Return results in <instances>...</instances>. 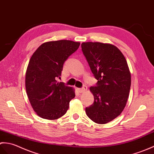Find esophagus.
I'll return each instance as SVG.
<instances>
[{
	"mask_svg": "<svg viewBox=\"0 0 154 154\" xmlns=\"http://www.w3.org/2000/svg\"><path fill=\"white\" fill-rule=\"evenodd\" d=\"M87 89H88V88L86 86H84L82 88H78L77 90L78 92H79V93H83V92L86 91L87 90Z\"/></svg>",
	"mask_w": 154,
	"mask_h": 154,
	"instance_id": "34e87169",
	"label": "esophagus"
}]
</instances>
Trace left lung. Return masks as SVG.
<instances>
[{
	"mask_svg": "<svg viewBox=\"0 0 154 154\" xmlns=\"http://www.w3.org/2000/svg\"><path fill=\"white\" fill-rule=\"evenodd\" d=\"M81 47L97 80L90 88L94 101L86 108V115L95 123H107L121 113L128 100L131 76L127 62L121 51L111 44L86 42Z\"/></svg>",
	"mask_w": 154,
	"mask_h": 154,
	"instance_id": "obj_1",
	"label": "left lung"
}]
</instances>
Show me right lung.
I'll list each match as a JSON object with an SVG mask.
<instances>
[{
	"instance_id": "add662e5",
	"label": "right lung",
	"mask_w": 154,
	"mask_h": 154,
	"mask_svg": "<svg viewBox=\"0 0 154 154\" xmlns=\"http://www.w3.org/2000/svg\"><path fill=\"white\" fill-rule=\"evenodd\" d=\"M80 43L59 40L43 43L31 57L26 74L27 95L40 117L55 120L66 113L75 97L72 88L58 82L64 63Z\"/></svg>"
}]
</instances>
